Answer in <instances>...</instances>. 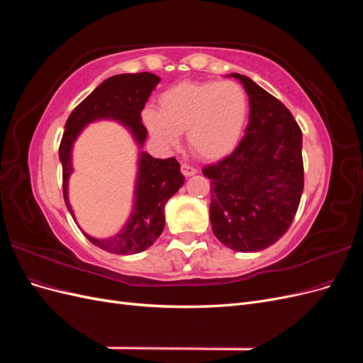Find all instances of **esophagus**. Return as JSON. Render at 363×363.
Segmentation results:
<instances>
[{
	"label": "esophagus",
	"instance_id": "obj_1",
	"mask_svg": "<svg viewBox=\"0 0 363 363\" xmlns=\"http://www.w3.org/2000/svg\"><path fill=\"white\" fill-rule=\"evenodd\" d=\"M182 172H183L184 177H191V175L196 174V169L194 167H191V164H188V163H183L182 164Z\"/></svg>",
	"mask_w": 363,
	"mask_h": 363
}]
</instances>
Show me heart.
I'll return each mask as SVG.
<instances>
[{
	"mask_svg": "<svg viewBox=\"0 0 363 363\" xmlns=\"http://www.w3.org/2000/svg\"><path fill=\"white\" fill-rule=\"evenodd\" d=\"M248 112L244 87L235 82H186L159 98V112L142 113L152 138L167 147L179 144L180 133L195 156L218 160L228 156L242 136Z\"/></svg>",
	"mask_w": 363,
	"mask_h": 363,
	"instance_id": "obj_1",
	"label": "heart"
}]
</instances>
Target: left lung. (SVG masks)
Returning a JSON list of instances; mask_svg holds the SVG:
<instances>
[{
  "mask_svg": "<svg viewBox=\"0 0 363 363\" xmlns=\"http://www.w3.org/2000/svg\"><path fill=\"white\" fill-rule=\"evenodd\" d=\"M248 95L245 136L232 155L203 169L211 180V223L219 242L235 251H260L286 233L304 188L303 135L276 96L230 74Z\"/></svg>",
  "mask_w": 363,
  "mask_h": 363,
  "instance_id": "1",
  "label": "left lung"
}]
</instances>
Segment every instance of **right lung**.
<instances>
[{
	"label": "right lung",
	"instance_id": "obj_1",
	"mask_svg": "<svg viewBox=\"0 0 363 363\" xmlns=\"http://www.w3.org/2000/svg\"><path fill=\"white\" fill-rule=\"evenodd\" d=\"M159 82L160 77L151 72L113 75L96 86L74 108L65 124L67 130L60 142L59 159L63 174V199L74 221L75 215L68 194L69 177L74 172L72 148L84 127L96 121H115L128 130L139 148L133 206L127 223L118 233L103 239L83 232L94 245L113 255H136L156 242L164 227V204L184 183L180 163L174 157L156 159L142 151L148 131L142 124L140 113Z\"/></svg>",
	"mask_w": 363,
	"mask_h": 363
}]
</instances>
